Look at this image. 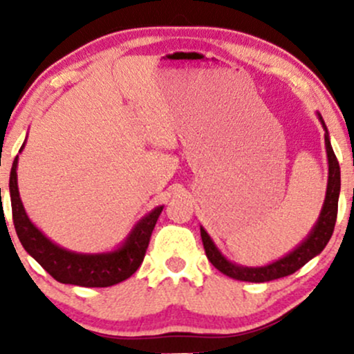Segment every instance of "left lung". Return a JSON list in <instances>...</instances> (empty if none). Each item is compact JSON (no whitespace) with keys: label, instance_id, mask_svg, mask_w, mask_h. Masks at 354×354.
<instances>
[{"label":"left lung","instance_id":"obj_1","mask_svg":"<svg viewBox=\"0 0 354 354\" xmlns=\"http://www.w3.org/2000/svg\"><path fill=\"white\" fill-rule=\"evenodd\" d=\"M319 116L321 124L324 126L323 118ZM326 129V126H324ZM324 143H326V153H328V166H330V176H328V189H326V200H324L323 209H321L319 219L316 226L313 228L301 246H298L293 253L284 256L279 261H274L273 265H268L263 268H245L236 266L225 259L221 253L213 245L208 233L201 228V239L203 246H205L206 256L216 270L221 271L223 274L230 276L233 279H239V281H251V283H265L273 281V279L284 278V276L293 274L299 268L306 265L311 258L319 254L324 250V246L330 241L333 231H335L336 216H338V198H339V188H341V178H339V163L336 160V154L333 151L330 138H328V129L324 133Z\"/></svg>","mask_w":354,"mask_h":354}]
</instances>
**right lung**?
Wrapping results in <instances>:
<instances>
[{"instance_id":"1","label":"right lung","mask_w":354,"mask_h":354,"mask_svg":"<svg viewBox=\"0 0 354 354\" xmlns=\"http://www.w3.org/2000/svg\"><path fill=\"white\" fill-rule=\"evenodd\" d=\"M23 149V148H21ZM19 149V151H21ZM16 165L18 156L15 158L10 174V196L11 211L16 234L24 250L28 251L56 281L64 284H78L84 288H106L124 281L140 268L143 263L149 238L156 225L158 216L163 211V206L154 208L148 216H145L126 239L124 246L106 254H78L56 246L50 239L44 238L39 230L30 221L24 213L23 203L19 200L18 183H16Z\"/></svg>"}]
</instances>
